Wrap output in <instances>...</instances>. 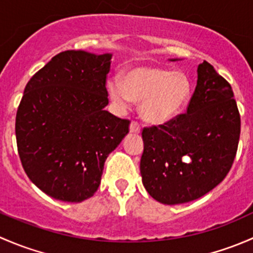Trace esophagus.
I'll return each mask as SVG.
<instances>
[{
	"label": "esophagus",
	"instance_id": "obj_1",
	"mask_svg": "<svg viewBox=\"0 0 253 253\" xmlns=\"http://www.w3.org/2000/svg\"><path fill=\"white\" fill-rule=\"evenodd\" d=\"M129 132L131 133H139L141 132V126H139L138 122H131V125H129Z\"/></svg>",
	"mask_w": 253,
	"mask_h": 253
}]
</instances>
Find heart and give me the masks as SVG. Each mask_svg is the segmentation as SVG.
I'll list each match as a JSON object with an SVG mask.
<instances>
[{"label": "heart", "mask_w": 253, "mask_h": 253, "mask_svg": "<svg viewBox=\"0 0 253 253\" xmlns=\"http://www.w3.org/2000/svg\"><path fill=\"white\" fill-rule=\"evenodd\" d=\"M108 93L120 109L141 101V116L150 125H164L182 112L192 95V84L180 71L155 66L129 68L124 79H110Z\"/></svg>", "instance_id": "1"}]
</instances>
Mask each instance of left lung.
Masks as SVG:
<instances>
[{"mask_svg":"<svg viewBox=\"0 0 253 253\" xmlns=\"http://www.w3.org/2000/svg\"><path fill=\"white\" fill-rule=\"evenodd\" d=\"M240 126L230 84L203 61L186 114L143 129L141 175L145 190L155 201L169 206L205 196L228 175Z\"/></svg>","mask_w":253,"mask_h":253,"instance_id":"obj_1","label":"left lung"}]
</instances>
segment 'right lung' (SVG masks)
I'll list each match as a JSON object with an SVG mask.
<instances>
[{
    "instance_id": "right-lung-1",
    "label": "right lung",
    "mask_w": 253,
    "mask_h": 253,
    "mask_svg": "<svg viewBox=\"0 0 253 253\" xmlns=\"http://www.w3.org/2000/svg\"><path fill=\"white\" fill-rule=\"evenodd\" d=\"M111 57L63 51L24 89L16 116L18 154L30 181L55 200L90 198L106 158L128 133V120L104 109Z\"/></svg>"
}]
</instances>
